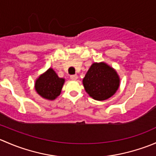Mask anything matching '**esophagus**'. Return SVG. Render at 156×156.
<instances>
[{"mask_svg":"<svg viewBox=\"0 0 156 156\" xmlns=\"http://www.w3.org/2000/svg\"><path fill=\"white\" fill-rule=\"evenodd\" d=\"M70 78L72 80H77V79H78V75H70Z\"/></svg>","mask_w":156,"mask_h":156,"instance_id":"esophagus-1","label":"esophagus"}]
</instances>
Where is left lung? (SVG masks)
Segmentation results:
<instances>
[{
  "label": "left lung",
  "mask_w": 156,
  "mask_h": 156,
  "mask_svg": "<svg viewBox=\"0 0 156 156\" xmlns=\"http://www.w3.org/2000/svg\"><path fill=\"white\" fill-rule=\"evenodd\" d=\"M120 78L116 71L105 62H94L83 79V85L90 97L99 101L107 100L119 87Z\"/></svg>",
  "instance_id": "obj_1"
}]
</instances>
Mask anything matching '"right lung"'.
Wrapping results in <instances>:
<instances>
[{
  "label": "right lung",
  "mask_w": 156,
  "mask_h": 156,
  "mask_svg": "<svg viewBox=\"0 0 156 156\" xmlns=\"http://www.w3.org/2000/svg\"><path fill=\"white\" fill-rule=\"evenodd\" d=\"M65 79L59 78L53 69L41 75L35 81L34 87L37 94L43 98L53 100L60 94Z\"/></svg>",
  "instance_id": "add662e5"
}]
</instances>
